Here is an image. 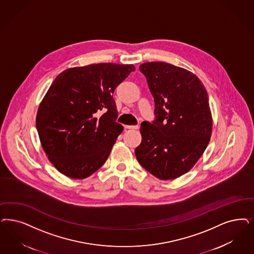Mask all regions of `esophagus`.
Masks as SVG:
<instances>
[{
    "mask_svg": "<svg viewBox=\"0 0 254 254\" xmlns=\"http://www.w3.org/2000/svg\"><path fill=\"white\" fill-rule=\"evenodd\" d=\"M126 128H127V129H138L139 126H126Z\"/></svg>",
    "mask_w": 254,
    "mask_h": 254,
    "instance_id": "obj_1",
    "label": "esophagus"
}]
</instances>
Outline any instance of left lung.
<instances>
[{
    "label": "left lung",
    "instance_id": "left-lung-1",
    "mask_svg": "<svg viewBox=\"0 0 254 254\" xmlns=\"http://www.w3.org/2000/svg\"><path fill=\"white\" fill-rule=\"evenodd\" d=\"M155 101L156 119L140 125L139 163L161 180L185 175L209 143L212 115L208 95L192 72L164 62L141 64Z\"/></svg>",
    "mask_w": 254,
    "mask_h": 254
}]
</instances>
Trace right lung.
Returning <instances> with one entry per match:
<instances>
[{
    "instance_id": "right-lung-1",
    "label": "right lung",
    "mask_w": 254,
    "mask_h": 254,
    "mask_svg": "<svg viewBox=\"0 0 254 254\" xmlns=\"http://www.w3.org/2000/svg\"><path fill=\"white\" fill-rule=\"evenodd\" d=\"M133 64H93L63 71L36 114V129L49 160L63 175L83 179L109 157L122 125L113 94Z\"/></svg>"
}]
</instances>
